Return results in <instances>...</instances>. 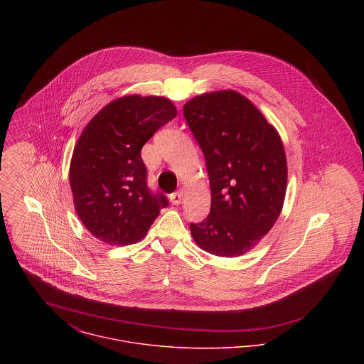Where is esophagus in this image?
Wrapping results in <instances>:
<instances>
[{
  "label": "esophagus",
  "mask_w": 364,
  "mask_h": 364,
  "mask_svg": "<svg viewBox=\"0 0 364 364\" xmlns=\"http://www.w3.org/2000/svg\"><path fill=\"white\" fill-rule=\"evenodd\" d=\"M182 199H183V191L182 189H179L178 192L169 195V200L172 202V205H181Z\"/></svg>",
  "instance_id": "1"
}]
</instances>
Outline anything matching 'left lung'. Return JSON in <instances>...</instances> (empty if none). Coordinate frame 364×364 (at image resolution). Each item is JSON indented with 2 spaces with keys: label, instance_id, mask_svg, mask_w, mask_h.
I'll list each match as a JSON object with an SVG mask.
<instances>
[{
  "label": "left lung",
  "instance_id": "1",
  "mask_svg": "<svg viewBox=\"0 0 364 364\" xmlns=\"http://www.w3.org/2000/svg\"><path fill=\"white\" fill-rule=\"evenodd\" d=\"M183 116L205 154L211 189L210 214L191 224L192 238L211 255L241 257L282 213L287 191L282 137L258 106L234 90L189 100Z\"/></svg>",
  "mask_w": 364,
  "mask_h": 364
}]
</instances>
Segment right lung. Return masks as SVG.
Listing matches in <instances>:
<instances>
[{
  "label": "right lung",
  "mask_w": 364,
  "mask_h": 364,
  "mask_svg": "<svg viewBox=\"0 0 364 364\" xmlns=\"http://www.w3.org/2000/svg\"><path fill=\"white\" fill-rule=\"evenodd\" d=\"M176 113L165 97L123 95L81 132L70 161V186L77 215L95 238L117 247L139 242L168 206L165 196L149 191L140 153Z\"/></svg>",
  "instance_id": "1"
}]
</instances>
